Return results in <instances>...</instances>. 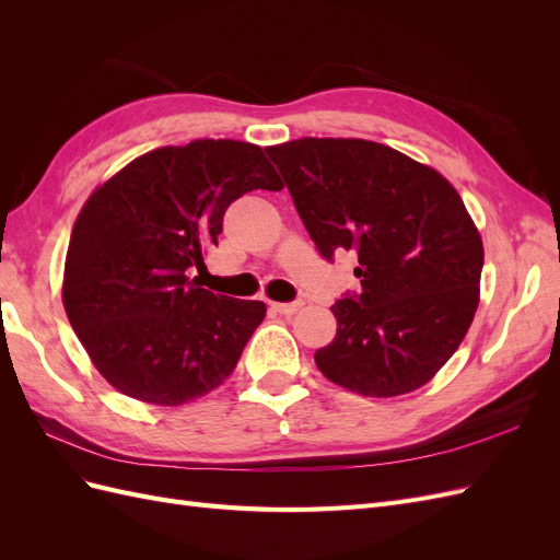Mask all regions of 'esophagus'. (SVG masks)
<instances>
[{
    "instance_id": "34e87169",
    "label": "esophagus",
    "mask_w": 560,
    "mask_h": 560,
    "mask_svg": "<svg viewBox=\"0 0 560 560\" xmlns=\"http://www.w3.org/2000/svg\"><path fill=\"white\" fill-rule=\"evenodd\" d=\"M270 306H273V311L280 313V315H294L296 311H301L303 301H294V303H270Z\"/></svg>"
}]
</instances>
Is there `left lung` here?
I'll return each instance as SVG.
<instances>
[{
    "label": "left lung",
    "mask_w": 560,
    "mask_h": 560,
    "mask_svg": "<svg viewBox=\"0 0 560 560\" xmlns=\"http://www.w3.org/2000/svg\"><path fill=\"white\" fill-rule=\"evenodd\" d=\"M266 154L325 259L358 254L362 292L336 301V338L315 352L331 383L399 397L430 383L479 306L483 243L453 184L401 151L301 138Z\"/></svg>",
    "instance_id": "1"
}]
</instances>
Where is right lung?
<instances>
[{"mask_svg": "<svg viewBox=\"0 0 560 560\" xmlns=\"http://www.w3.org/2000/svg\"><path fill=\"white\" fill-rule=\"evenodd\" d=\"M254 189H282L261 147L194 140L147 151L83 202L62 303L118 393L182 406L233 374L266 303L212 294L189 273L206 268L226 208Z\"/></svg>", "mask_w": 560, "mask_h": 560, "instance_id": "obj_1", "label": "right lung"}]
</instances>
